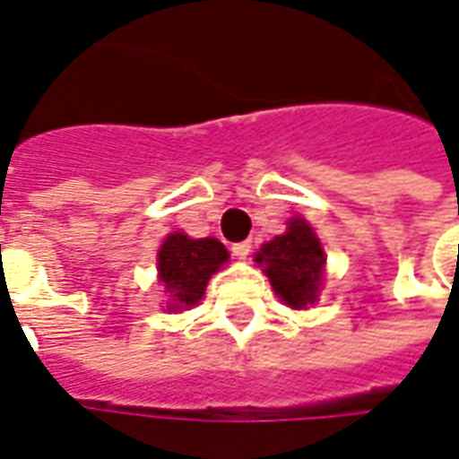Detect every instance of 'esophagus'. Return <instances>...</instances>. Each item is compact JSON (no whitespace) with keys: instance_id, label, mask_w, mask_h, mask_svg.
Returning <instances> with one entry per match:
<instances>
[{"instance_id":"34e87169","label":"esophagus","mask_w":459,"mask_h":459,"mask_svg":"<svg viewBox=\"0 0 459 459\" xmlns=\"http://www.w3.org/2000/svg\"><path fill=\"white\" fill-rule=\"evenodd\" d=\"M249 252H252V242H249V239L232 245V255H235L237 259H247V256H249Z\"/></svg>"}]
</instances>
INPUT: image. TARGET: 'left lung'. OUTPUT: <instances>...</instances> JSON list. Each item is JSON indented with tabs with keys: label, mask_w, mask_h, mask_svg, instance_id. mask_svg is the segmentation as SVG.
Segmentation results:
<instances>
[{
	"label": "left lung",
	"mask_w": 459,
	"mask_h": 459,
	"mask_svg": "<svg viewBox=\"0 0 459 459\" xmlns=\"http://www.w3.org/2000/svg\"><path fill=\"white\" fill-rule=\"evenodd\" d=\"M255 262L269 276L276 297L287 307L308 308L316 304L326 255L304 217L289 220L287 232L262 245Z\"/></svg>",
	"instance_id": "8db88e82"
}]
</instances>
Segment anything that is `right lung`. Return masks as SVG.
Masks as SVG:
<instances>
[{"label": "right lung", "mask_w": 459, "mask_h": 459, "mask_svg": "<svg viewBox=\"0 0 459 459\" xmlns=\"http://www.w3.org/2000/svg\"><path fill=\"white\" fill-rule=\"evenodd\" d=\"M230 259V252L214 237L193 239L183 232L165 237L158 252V276L165 294H170L168 308H190L203 299L210 276Z\"/></svg>", "instance_id": "add662e5"}]
</instances>
